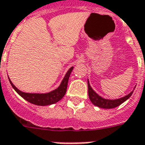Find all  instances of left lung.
Listing matches in <instances>:
<instances>
[{"instance_id": "1", "label": "left lung", "mask_w": 145, "mask_h": 145, "mask_svg": "<svg viewBox=\"0 0 145 145\" xmlns=\"http://www.w3.org/2000/svg\"><path fill=\"white\" fill-rule=\"evenodd\" d=\"M88 92H89V99L95 106H97L100 107V108H103V109H113V108H115V107L121 105L128 98H130L133 91H132L130 94H128L127 95H126L121 98H119V99H105V98H103L100 95H97V93L93 90L90 84H89V80H88Z\"/></svg>"}]
</instances>
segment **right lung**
Returning <instances> with one entry per match:
<instances>
[{"instance_id":"1","label":"right lung","mask_w":145,"mask_h":145,"mask_svg":"<svg viewBox=\"0 0 145 145\" xmlns=\"http://www.w3.org/2000/svg\"><path fill=\"white\" fill-rule=\"evenodd\" d=\"M74 67H71L69 69V70L67 71L66 74L65 75L64 78L62 80L60 86L56 89L52 91H50L45 94H37V93H26L20 91L16 88L12 83L11 80H9V83L11 84L15 91L23 97L24 99L26 100L28 102L38 106H48L51 105L54 103L58 102L60 101L62 97L65 95L67 90V86H68V82H69V76H70L71 73Z\"/></svg>"}]
</instances>
